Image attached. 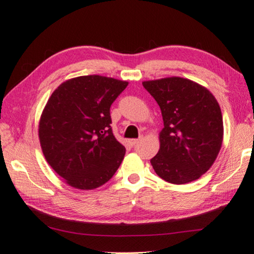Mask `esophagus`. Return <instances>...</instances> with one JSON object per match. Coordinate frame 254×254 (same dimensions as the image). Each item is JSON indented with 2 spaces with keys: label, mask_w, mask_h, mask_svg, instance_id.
<instances>
[{
  "label": "esophagus",
  "mask_w": 254,
  "mask_h": 254,
  "mask_svg": "<svg viewBox=\"0 0 254 254\" xmlns=\"http://www.w3.org/2000/svg\"><path fill=\"white\" fill-rule=\"evenodd\" d=\"M139 141H140V139H131L130 141H128V143H130L133 147V145H135L137 142H139Z\"/></svg>",
  "instance_id": "esophagus-1"
}]
</instances>
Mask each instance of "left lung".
Instances as JSON below:
<instances>
[{
  "label": "left lung",
  "instance_id": "1",
  "mask_svg": "<svg viewBox=\"0 0 254 254\" xmlns=\"http://www.w3.org/2000/svg\"><path fill=\"white\" fill-rule=\"evenodd\" d=\"M161 110L160 149L150 162L166 182L183 185L198 179L220 152L223 118L217 101L194 81L168 77L142 83Z\"/></svg>",
  "mask_w": 254,
  "mask_h": 254
}]
</instances>
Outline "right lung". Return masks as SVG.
Instances as JSON below:
<instances>
[{"label":"right lung","instance_id":"1","mask_svg":"<svg viewBox=\"0 0 254 254\" xmlns=\"http://www.w3.org/2000/svg\"><path fill=\"white\" fill-rule=\"evenodd\" d=\"M127 81L89 75L65 81L41 114L42 152L70 186L94 189L113 177L126 148L112 131L110 109Z\"/></svg>","mask_w":254,"mask_h":254}]
</instances>
